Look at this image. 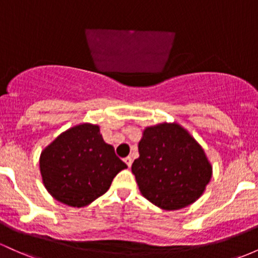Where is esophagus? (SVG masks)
<instances>
[{"mask_svg":"<svg viewBox=\"0 0 258 258\" xmlns=\"http://www.w3.org/2000/svg\"><path fill=\"white\" fill-rule=\"evenodd\" d=\"M123 161H124V163H126V165L128 166V168H131L132 161H134V160H132L131 157H126V158H124V159H123Z\"/></svg>","mask_w":258,"mask_h":258,"instance_id":"obj_1","label":"esophagus"}]
</instances>
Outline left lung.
I'll list each match as a JSON object with an SVG mask.
<instances>
[{"instance_id":"1","label":"left lung","mask_w":258,"mask_h":258,"mask_svg":"<svg viewBox=\"0 0 258 258\" xmlns=\"http://www.w3.org/2000/svg\"><path fill=\"white\" fill-rule=\"evenodd\" d=\"M132 164L141 194L165 211H176L201 197L212 166L195 138L177 123L147 127Z\"/></svg>"}]
</instances>
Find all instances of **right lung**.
<instances>
[{
	"instance_id": "add662e5",
	"label": "right lung",
	"mask_w": 258,
	"mask_h": 258,
	"mask_svg": "<svg viewBox=\"0 0 258 258\" xmlns=\"http://www.w3.org/2000/svg\"><path fill=\"white\" fill-rule=\"evenodd\" d=\"M127 165L104 142L99 126L67 130L40 155L42 182L49 194L71 207H84L104 195Z\"/></svg>"
}]
</instances>
